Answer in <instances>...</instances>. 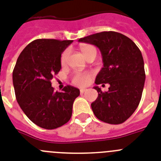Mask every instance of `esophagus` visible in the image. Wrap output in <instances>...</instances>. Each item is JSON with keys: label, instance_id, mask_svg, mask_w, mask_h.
I'll return each mask as SVG.
<instances>
[{"label": "esophagus", "instance_id": "34e87169", "mask_svg": "<svg viewBox=\"0 0 161 161\" xmlns=\"http://www.w3.org/2000/svg\"><path fill=\"white\" fill-rule=\"evenodd\" d=\"M86 91V89H83V88L80 89V93H81V94H83V93H84Z\"/></svg>", "mask_w": 161, "mask_h": 161}]
</instances>
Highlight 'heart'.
<instances>
[{
  "instance_id": "obj_1",
  "label": "heart",
  "mask_w": 161,
  "mask_h": 161,
  "mask_svg": "<svg viewBox=\"0 0 161 161\" xmlns=\"http://www.w3.org/2000/svg\"><path fill=\"white\" fill-rule=\"evenodd\" d=\"M80 49L82 53L83 54V56L86 58H87L89 56L93 53L96 54V48L93 45H91V44H84V45H82L80 47ZM69 54V50H65L62 53V55H61V62L63 65L66 64ZM91 77H92V75L89 74V73H76L72 77V82L75 85H77V86H86L89 82V81H90Z\"/></svg>"
}]
</instances>
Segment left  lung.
<instances>
[{
    "instance_id": "1",
    "label": "left lung",
    "mask_w": 161,
    "mask_h": 161,
    "mask_svg": "<svg viewBox=\"0 0 161 161\" xmlns=\"http://www.w3.org/2000/svg\"><path fill=\"white\" fill-rule=\"evenodd\" d=\"M79 41L99 47L104 66L95 83L110 86L105 92L94 86L98 97L91 104L92 111L104 122L121 124L134 114L142 97L146 75L141 51L130 39L115 31L100 32Z\"/></svg>"
}]
</instances>
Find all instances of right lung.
<instances>
[{
    "instance_id": "1",
    "label": "right lung",
    "mask_w": 161,
    "mask_h": 161,
    "mask_svg": "<svg viewBox=\"0 0 161 161\" xmlns=\"http://www.w3.org/2000/svg\"><path fill=\"white\" fill-rule=\"evenodd\" d=\"M73 40L38 39L19 55L13 71L17 101L26 117L38 126L53 130L70 119L73 103L80 94L65 86L54 92L51 80L61 68V53Z\"/></svg>"
}]
</instances>
